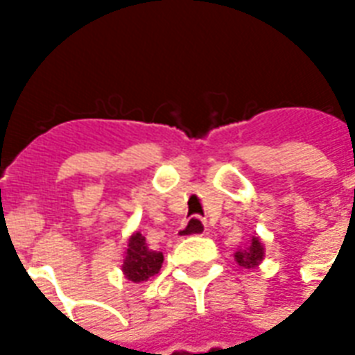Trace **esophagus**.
Wrapping results in <instances>:
<instances>
[{
  "mask_svg": "<svg viewBox=\"0 0 355 355\" xmlns=\"http://www.w3.org/2000/svg\"><path fill=\"white\" fill-rule=\"evenodd\" d=\"M207 232V224L200 216H190L182 226L178 228V238H190V236H203Z\"/></svg>",
  "mask_w": 355,
  "mask_h": 355,
  "instance_id": "obj_1",
  "label": "esophagus"
}]
</instances>
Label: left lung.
Instances as JSON below:
<instances>
[{"label":"left lung","mask_w":355,"mask_h":355,"mask_svg":"<svg viewBox=\"0 0 355 355\" xmlns=\"http://www.w3.org/2000/svg\"><path fill=\"white\" fill-rule=\"evenodd\" d=\"M262 257H264V247L259 241V238L251 239V243L245 245V249H239L236 253V261L239 266L243 268H257L261 264Z\"/></svg>","instance_id":"8db88e82"}]
</instances>
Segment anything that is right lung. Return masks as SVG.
I'll list each match as a JSON object with an SVG mask.
<instances>
[{"mask_svg": "<svg viewBox=\"0 0 355 355\" xmlns=\"http://www.w3.org/2000/svg\"><path fill=\"white\" fill-rule=\"evenodd\" d=\"M163 264V253L152 251L146 245V239L142 238V234H132L129 238V247L123 259V274L127 279L135 283L146 282L148 277H152L159 272Z\"/></svg>", "mask_w": 355, "mask_h": 355, "instance_id": "add662e5", "label": "right lung"}]
</instances>
